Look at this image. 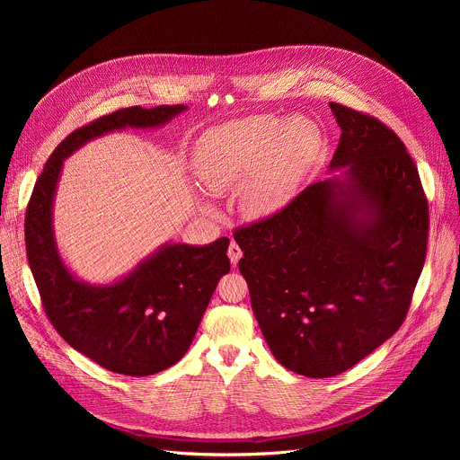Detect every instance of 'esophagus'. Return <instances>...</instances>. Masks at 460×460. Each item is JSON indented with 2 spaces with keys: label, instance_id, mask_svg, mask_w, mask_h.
<instances>
[{
  "label": "esophagus",
  "instance_id": "obj_1",
  "mask_svg": "<svg viewBox=\"0 0 460 460\" xmlns=\"http://www.w3.org/2000/svg\"><path fill=\"white\" fill-rule=\"evenodd\" d=\"M227 254H229L231 264H233V266H236V264H238V260L242 258V249L238 247V243H236V242H231V243H229Z\"/></svg>",
  "mask_w": 460,
  "mask_h": 460
}]
</instances>
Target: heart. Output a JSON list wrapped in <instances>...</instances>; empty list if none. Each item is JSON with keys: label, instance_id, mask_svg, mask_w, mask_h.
I'll list each match as a JSON object with an SVG mask.
<instances>
[{"label": "heart", "instance_id": "heart-1", "mask_svg": "<svg viewBox=\"0 0 460 460\" xmlns=\"http://www.w3.org/2000/svg\"><path fill=\"white\" fill-rule=\"evenodd\" d=\"M316 149L318 130L307 118H291L280 128L270 119H249L206 137L194 167L213 194L242 185V215L266 218L291 200Z\"/></svg>", "mask_w": 460, "mask_h": 460}]
</instances>
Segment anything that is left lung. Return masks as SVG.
<instances>
[{"label":"left lung","mask_w":460,"mask_h":460,"mask_svg":"<svg viewBox=\"0 0 460 460\" xmlns=\"http://www.w3.org/2000/svg\"><path fill=\"white\" fill-rule=\"evenodd\" d=\"M342 128L330 178L234 231L252 313L275 358L325 378L358 364L402 325L428 247L415 162L378 118L330 102Z\"/></svg>","instance_id":"obj_1"}]
</instances>
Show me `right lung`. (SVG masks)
Here are the masks:
<instances>
[{
    "mask_svg": "<svg viewBox=\"0 0 460 460\" xmlns=\"http://www.w3.org/2000/svg\"><path fill=\"white\" fill-rule=\"evenodd\" d=\"M185 105L128 107L102 116L65 138L36 180L25 213V247L40 298L54 330L102 367L147 376L189 349L208 304L229 273V238L209 245L169 243L111 286L80 282L63 266L52 231V199L63 160L85 142L125 127H156Z\"/></svg>",
    "mask_w": 460,
    "mask_h": 460,
    "instance_id": "right-lung-1",
    "label": "right lung"
}]
</instances>
